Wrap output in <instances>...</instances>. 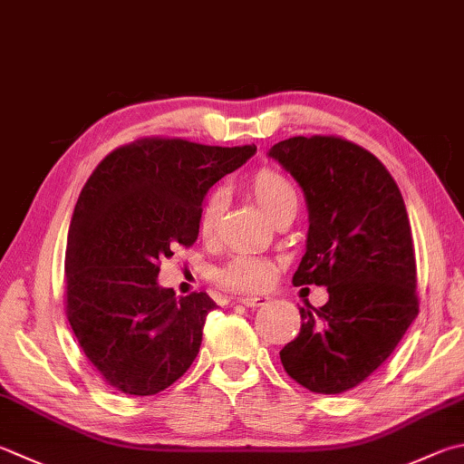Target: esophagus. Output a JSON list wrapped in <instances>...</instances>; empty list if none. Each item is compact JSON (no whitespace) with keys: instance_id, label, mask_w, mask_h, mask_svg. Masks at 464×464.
<instances>
[{"instance_id":"obj_1","label":"esophagus","mask_w":464,"mask_h":464,"mask_svg":"<svg viewBox=\"0 0 464 464\" xmlns=\"http://www.w3.org/2000/svg\"><path fill=\"white\" fill-rule=\"evenodd\" d=\"M237 302L243 306H264V304H267L269 298L266 296V294H254V296H239Z\"/></svg>"}]
</instances>
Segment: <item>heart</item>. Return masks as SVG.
Masks as SVG:
<instances>
[{
    "mask_svg": "<svg viewBox=\"0 0 464 464\" xmlns=\"http://www.w3.org/2000/svg\"><path fill=\"white\" fill-rule=\"evenodd\" d=\"M249 188L254 192L259 207L266 210L269 217L280 213L284 207L296 205V190L292 182L284 174L272 170V168H261L259 172L251 176ZM225 197L221 190L210 192L207 197L198 217V231L203 237H210L217 231L218 217H221ZM217 282L223 284L225 288L251 292L259 290L269 284L274 276V264L269 259L239 254L231 257L223 267L217 269Z\"/></svg>",
    "mask_w": 464,
    "mask_h": 464,
    "instance_id": "b5f03b06",
    "label": "heart"
}]
</instances>
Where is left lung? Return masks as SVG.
<instances>
[{
    "label": "left lung",
    "instance_id": "obj_1",
    "mask_svg": "<svg viewBox=\"0 0 464 464\" xmlns=\"http://www.w3.org/2000/svg\"><path fill=\"white\" fill-rule=\"evenodd\" d=\"M304 192L306 254L294 285H324L328 302L300 308L296 339L280 351L292 379L343 393L372 375L418 316L416 257L401 192L385 166L334 136L269 148Z\"/></svg>",
    "mask_w": 464,
    "mask_h": 464
}]
</instances>
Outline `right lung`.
Listing matches in <instances>:
<instances>
[{
    "label": "right lung",
    "instance_id": "right-lung-1",
    "mask_svg": "<svg viewBox=\"0 0 464 464\" xmlns=\"http://www.w3.org/2000/svg\"><path fill=\"white\" fill-rule=\"evenodd\" d=\"M256 151L148 138L111 151L82 187L66 241V316L117 392L154 395L197 359L217 304L162 288L160 261L197 241L208 188Z\"/></svg>",
    "mask_w": 464,
    "mask_h": 464
}]
</instances>
